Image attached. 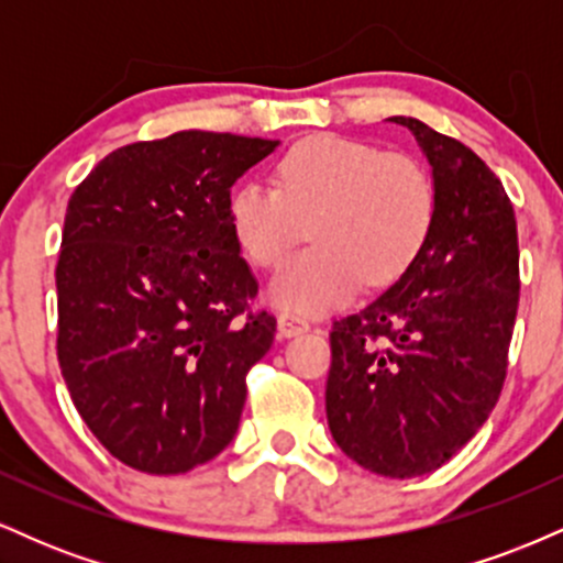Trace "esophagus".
I'll return each mask as SVG.
<instances>
[{"label":"esophagus","mask_w":563,"mask_h":563,"mask_svg":"<svg viewBox=\"0 0 563 563\" xmlns=\"http://www.w3.org/2000/svg\"><path fill=\"white\" fill-rule=\"evenodd\" d=\"M277 331H280V335H286V339H294V335L309 331V322L296 318V314H280L277 318Z\"/></svg>","instance_id":"obj_1"}]
</instances>
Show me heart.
Here are the masks:
<instances>
[{"instance_id":"1","label":"heart","mask_w":563,"mask_h":563,"mask_svg":"<svg viewBox=\"0 0 563 563\" xmlns=\"http://www.w3.org/2000/svg\"><path fill=\"white\" fill-rule=\"evenodd\" d=\"M437 185L421 161L373 142L318 134L275 164V185L245 179L228 198V228L254 267L273 269L309 224L312 249L290 260L269 299L294 314L333 312L367 286L399 280L429 243Z\"/></svg>"}]
</instances>
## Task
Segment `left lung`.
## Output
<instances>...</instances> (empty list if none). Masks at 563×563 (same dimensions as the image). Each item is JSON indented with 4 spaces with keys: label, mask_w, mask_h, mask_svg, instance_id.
Wrapping results in <instances>:
<instances>
[{
    "label": "left lung",
    "mask_w": 563,
    "mask_h": 563,
    "mask_svg": "<svg viewBox=\"0 0 563 563\" xmlns=\"http://www.w3.org/2000/svg\"><path fill=\"white\" fill-rule=\"evenodd\" d=\"M434 166L423 254L363 312L333 322L325 412L354 463L412 479L450 461L503 391L519 309V235L506 187L471 147L394 115Z\"/></svg>",
    "instance_id": "8db88e82"
}]
</instances>
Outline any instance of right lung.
<instances>
[{"label":"right lung","mask_w":563,"mask_h":563,"mask_svg":"<svg viewBox=\"0 0 563 563\" xmlns=\"http://www.w3.org/2000/svg\"><path fill=\"white\" fill-rule=\"evenodd\" d=\"M275 145L185 129L108 153L70 192L57 363L84 423L126 466L185 474L235 437L275 318L254 309L228 198Z\"/></svg>","instance_id":"obj_1"}]
</instances>
